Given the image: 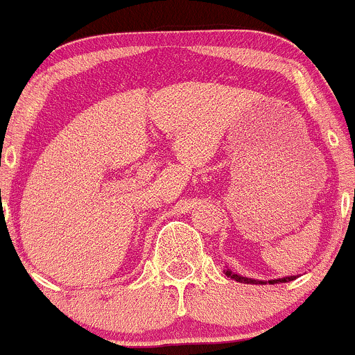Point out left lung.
<instances>
[{
  "label": "left lung",
  "instance_id": "left-lung-1",
  "mask_svg": "<svg viewBox=\"0 0 355 355\" xmlns=\"http://www.w3.org/2000/svg\"><path fill=\"white\" fill-rule=\"evenodd\" d=\"M226 275L230 278H233V280H236V282H241V284H266L263 282V280H254V278H247V277H241V275L238 273H233L231 270H226ZM296 277H284V278H277V280H268V284H286V282H291V280H294Z\"/></svg>",
  "mask_w": 355,
  "mask_h": 355
}]
</instances>
